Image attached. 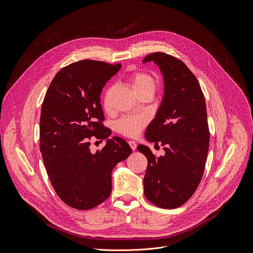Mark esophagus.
<instances>
[{
	"label": "esophagus",
	"mask_w": 253,
	"mask_h": 253,
	"mask_svg": "<svg viewBox=\"0 0 253 253\" xmlns=\"http://www.w3.org/2000/svg\"><path fill=\"white\" fill-rule=\"evenodd\" d=\"M128 144H129V146H130V148H131L132 150H135V148H136V143H135L134 141L129 140V141H128Z\"/></svg>",
	"instance_id": "34e87169"
}]
</instances>
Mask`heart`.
Instances as JSON below:
<instances>
[{
    "label": "heart",
    "instance_id": "heart-1",
    "mask_svg": "<svg viewBox=\"0 0 253 253\" xmlns=\"http://www.w3.org/2000/svg\"><path fill=\"white\" fill-rule=\"evenodd\" d=\"M129 84L132 90L136 95L148 92L154 94L157 89V81L156 79L144 72H138L130 76ZM110 93L108 92L105 96L104 106L106 110L110 109L109 105ZM147 123V119L141 115H128L120 119L117 123V129L119 132L126 135V136H136L140 133L142 128L145 126Z\"/></svg>",
    "mask_w": 253,
    "mask_h": 253
}]
</instances>
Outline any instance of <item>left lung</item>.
I'll list each match as a JSON object with an SVG mask.
<instances>
[{
  "label": "left lung",
  "mask_w": 253,
  "mask_h": 253,
  "mask_svg": "<svg viewBox=\"0 0 253 253\" xmlns=\"http://www.w3.org/2000/svg\"><path fill=\"white\" fill-rule=\"evenodd\" d=\"M164 77V96L144 137L164 145L165 156L156 158L148 146L137 150L147 159L143 178L144 195L162 209H176L191 197L203 177L210 130L206 99L198 81L180 60L164 54L147 55Z\"/></svg>",
  "instance_id": "8db88e82"
}]
</instances>
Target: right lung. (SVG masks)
<instances>
[{
	"instance_id": "1",
	"label": "right lung",
	"mask_w": 253,
	"mask_h": 253,
	"mask_svg": "<svg viewBox=\"0 0 253 253\" xmlns=\"http://www.w3.org/2000/svg\"><path fill=\"white\" fill-rule=\"evenodd\" d=\"M122 65L84 60L62 69L50 83L42 105L40 149L48 178L66 205L90 210L109 198L112 171L132 150L119 137L109 138L100 92ZM91 136L106 139L92 154Z\"/></svg>"
}]
</instances>
